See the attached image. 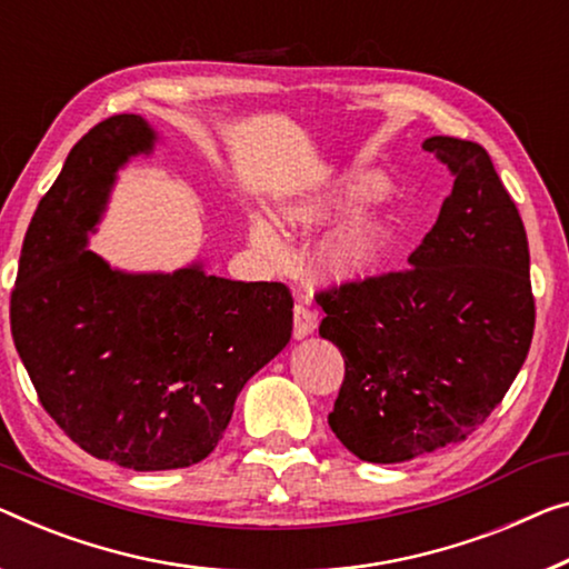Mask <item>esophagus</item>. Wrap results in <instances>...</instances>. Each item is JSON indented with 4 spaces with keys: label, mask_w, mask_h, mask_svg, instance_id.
<instances>
[{
    "label": "esophagus",
    "mask_w": 569,
    "mask_h": 569,
    "mask_svg": "<svg viewBox=\"0 0 569 569\" xmlns=\"http://www.w3.org/2000/svg\"><path fill=\"white\" fill-rule=\"evenodd\" d=\"M317 329V313H313L307 303H296L293 307V335L296 337H309Z\"/></svg>",
    "instance_id": "34e87169"
}]
</instances>
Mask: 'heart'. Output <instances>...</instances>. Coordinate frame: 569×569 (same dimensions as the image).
<instances>
[{
    "mask_svg": "<svg viewBox=\"0 0 569 569\" xmlns=\"http://www.w3.org/2000/svg\"><path fill=\"white\" fill-rule=\"evenodd\" d=\"M391 183L370 168H352L299 197L281 203V214L293 227L335 222L350 211L383 199ZM248 240L258 256L281 260L286 242L270 217L260 209L248 211ZM393 252V222L383 214H358L329 232L311 252L313 276L327 283L366 281L386 266Z\"/></svg>",
    "mask_w": 569,
    "mask_h": 569,
    "instance_id": "heart-1",
    "label": "heart"
}]
</instances>
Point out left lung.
Masks as SVG:
<instances>
[{
  "label": "left lung",
  "mask_w": 569,
  "mask_h": 569,
  "mask_svg": "<svg viewBox=\"0 0 569 569\" xmlns=\"http://www.w3.org/2000/svg\"><path fill=\"white\" fill-rule=\"evenodd\" d=\"M452 173L409 270L319 293V335L345 358L329 427L393 465L462 442L503 401L533 335L529 240L478 142L423 140Z\"/></svg>",
  "instance_id": "8db88e82"
}]
</instances>
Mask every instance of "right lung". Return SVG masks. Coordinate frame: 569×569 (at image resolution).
I'll return each mask as SVG.
<instances>
[{"label": "right lung", "instance_id": "1", "mask_svg": "<svg viewBox=\"0 0 569 569\" xmlns=\"http://www.w3.org/2000/svg\"><path fill=\"white\" fill-rule=\"evenodd\" d=\"M156 142L140 114L76 142L32 214L10 301L42 409L89 455L140 472L201 462L293 327L283 283L230 281L201 262L127 273L87 248L117 171Z\"/></svg>", "mask_w": 569, "mask_h": 569}]
</instances>
